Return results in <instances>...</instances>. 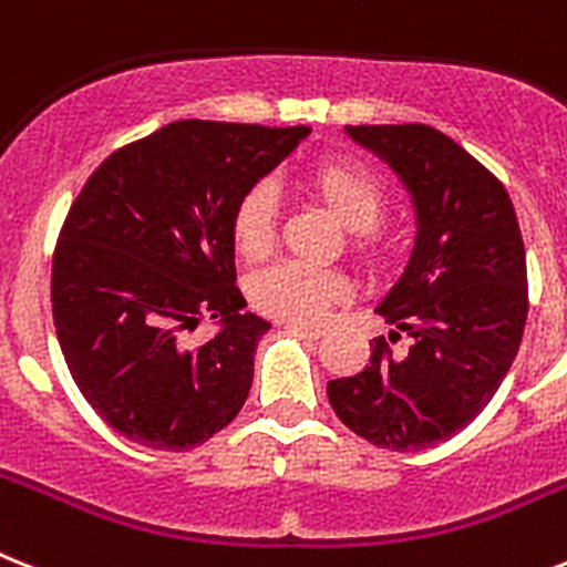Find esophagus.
<instances>
[{"label": "esophagus", "mask_w": 567, "mask_h": 567, "mask_svg": "<svg viewBox=\"0 0 567 567\" xmlns=\"http://www.w3.org/2000/svg\"><path fill=\"white\" fill-rule=\"evenodd\" d=\"M284 323V327H287V330H292V332H301V336H307V338H323V327H318V323H301V321H280Z\"/></svg>", "instance_id": "obj_1"}]
</instances>
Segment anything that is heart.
<instances>
[{
  "mask_svg": "<svg viewBox=\"0 0 567 567\" xmlns=\"http://www.w3.org/2000/svg\"><path fill=\"white\" fill-rule=\"evenodd\" d=\"M312 188L347 229H355V249L379 255L381 231L375 229L386 209L384 183L364 166L323 163L312 172ZM231 237L240 255L266 258L278 240V188L258 181L237 197L231 209ZM350 278L330 266L307 260H280L251 278V303L266 316L284 321H321L332 303L350 298Z\"/></svg>",
  "mask_w": 567,
  "mask_h": 567,
  "instance_id": "1",
  "label": "heart"
}]
</instances>
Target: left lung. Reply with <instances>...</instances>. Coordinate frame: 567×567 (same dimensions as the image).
Masks as SVG:
<instances>
[{"label": "left lung", "mask_w": 567, "mask_h": 567, "mask_svg": "<svg viewBox=\"0 0 567 567\" xmlns=\"http://www.w3.org/2000/svg\"><path fill=\"white\" fill-rule=\"evenodd\" d=\"M386 159L419 215L413 258L379 316L370 364L327 384L347 427L393 453L427 450L476 419L505 381L527 321L519 220L502 181L433 125H347ZM411 343L395 351L394 343Z\"/></svg>", "instance_id": "1"}]
</instances>
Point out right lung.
Instances as JSON below:
<instances>
[{"mask_svg":"<svg viewBox=\"0 0 567 567\" xmlns=\"http://www.w3.org/2000/svg\"><path fill=\"white\" fill-rule=\"evenodd\" d=\"M307 134L177 120L109 154L71 203L53 327L80 393L125 439L181 453L244 408L269 323L240 312L231 209ZM212 317L225 330L195 348Z\"/></svg>","mask_w":567,"mask_h":567,"instance_id":"add662e5","label":"right lung"}]
</instances>
